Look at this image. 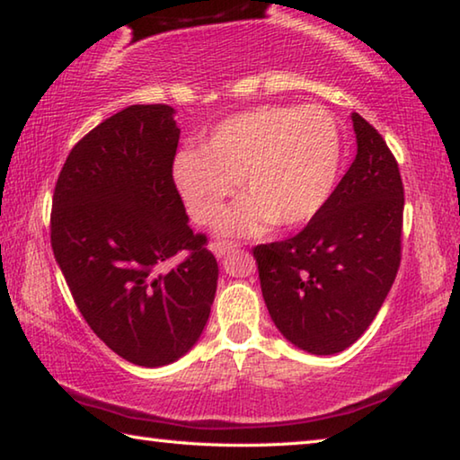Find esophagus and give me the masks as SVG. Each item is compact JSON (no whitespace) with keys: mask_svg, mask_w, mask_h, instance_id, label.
<instances>
[{"mask_svg":"<svg viewBox=\"0 0 460 460\" xmlns=\"http://www.w3.org/2000/svg\"><path fill=\"white\" fill-rule=\"evenodd\" d=\"M237 245L233 243V241H213L211 243V252L217 255V258H223L225 253L231 252V249H235Z\"/></svg>","mask_w":460,"mask_h":460,"instance_id":"34e87169","label":"esophagus"}]
</instances>
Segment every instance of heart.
I'll return each mask as SVG.
<instances>
[{
  "instance_id": "obj_1",
  "label": "heart",
  "mask_w": 460,
  "mask_h": 460,
  "mask_svg": "<svg viewBox=\"0 0 460 460\" xmlns=\"http://www.w3.org/2000/svg\"><path fill=\"white\" fill-rule=\"evenodd\" d=\"M341 166L337 119L321 105H261L208 131L200 152L174 160V182L194 221L217 219L237 181L243 200L221 217L229 235H260L270 223L306 225L321 213Z\"/></svg>"
}]
</instances>
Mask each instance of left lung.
<instances>
[{
	"mask_svg": "<svg viewBox=\"0 0 460 460\" xmlns=\"http://www.w3.org/2000/svg\"><path fill=\"white\" fill-rule=\"evenodd\" d=\"M357 155L313 221L253 247L278 331L302 351H345L367 331L402 261L403 184L379 131L351 115Z\"/></svg>",
	"mask_w": 460,
	"mask_h": 460,
	"instance_id": "8db88e82",
	"label": "left lung"
}]
</instances>
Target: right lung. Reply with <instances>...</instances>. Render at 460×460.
<instances>
[{
    "mask_svg": "<svg viewBox=\"0 0 460 460\" xmlns=\"http://www.w3.org/2000/svg\"><path fill=\"white\" fill-rule=\"evenodd\" d=\"M170 105H131L75 144L52 197L50 243L91 331L123 359L160 367L199 341L219 266L192 233L172 166Z\"/></svg>",
    "mask_w": 460,
    "mask_h": 460,
    "instance_id": "1",
    "label": "right lung"
}]
</instances>
